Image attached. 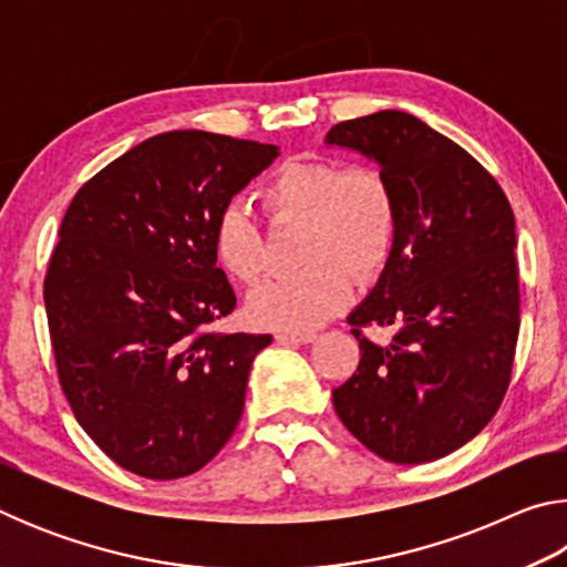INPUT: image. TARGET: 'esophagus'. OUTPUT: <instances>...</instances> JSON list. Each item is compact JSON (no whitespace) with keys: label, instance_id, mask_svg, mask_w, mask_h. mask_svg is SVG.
I'll use <instances>...</instances> for the list:
<instances>
[{"label":"esophagus","instance_id":"1","mask_svg":"<svg viewBox=\"0 0 567 567\" xmlns=\"http://www.w3.org/2000/svg\"><path fill=\"white\" fill-rule=\"evenodd\" d=\"M275 338H277V342H300V344H307V342H312L315 338H318V334H315V332H277L275 334Z\"/></svg>","mask_w":567,"mask_h":567}]
</instances>
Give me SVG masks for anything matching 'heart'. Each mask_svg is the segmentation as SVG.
I'll use <instances>...</instances> for the list:
<instances>
[{"instance_id": "b5f03b06", "label": "heart", "mask_w": 567, "mask_h": 567, "mask_svg": "<svg viewBox=\"0 0 567 567\" xmlns=\"http://www.w3.org/2000/svg\"><path fill=\"white\" fill-rule=\"evenodd\" d=\"M265 203L282 215L310 219L302 272L270 277L247 297L249 320L260 328L302 332L348 305L352 276L378 275L398 235V203L378 169L338 159L292 157L272 172ZM213 255L239 282H252L265 265L262 235L252 213L233 203L213 225Z\"/></svg>"}]
</instances>
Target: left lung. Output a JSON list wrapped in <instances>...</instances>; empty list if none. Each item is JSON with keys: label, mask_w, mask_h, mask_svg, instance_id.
<instances>
[{"label": "left lung", "mask_w": 567, "mask_h": 567, "mask_svg": "<svg viewBox=\"0 0 567 567\" xmlns=\"http://www.w3.org/2000/svg\"><path fill=\"white\" fill-rule=\"evenodd\" d=\"M324 142L380 165L398 203V235L378 285L348 322L360 364L332 390L342 425L398 465L463 447L511 385L520 282L515 217L495 177L408 112L334 124ZM392 327L378 346L362 327Z\"/></svg>", "instance_id": "8db88e82"}]
</instances>
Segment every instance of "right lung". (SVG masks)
<instances>
[{
	"label": "right lung",
	"mask_w": 567,
	"mask_h": 567,
	"mask_svg": "<svg viewBox=\"0 0 567 567\" xmlns=\"http://www.w3.org/2000/svg\"><path fill=\"white\" fill-rule=\"evenodd\" d=\"M275 157L227 134H155L66 207L44 277L56 375L84 433L134 475L197 473L243 417L272 334L209 330L237 305L213 225Z\"/></svg>",
	"instance_id": "add662e5"
}]
</instances>
